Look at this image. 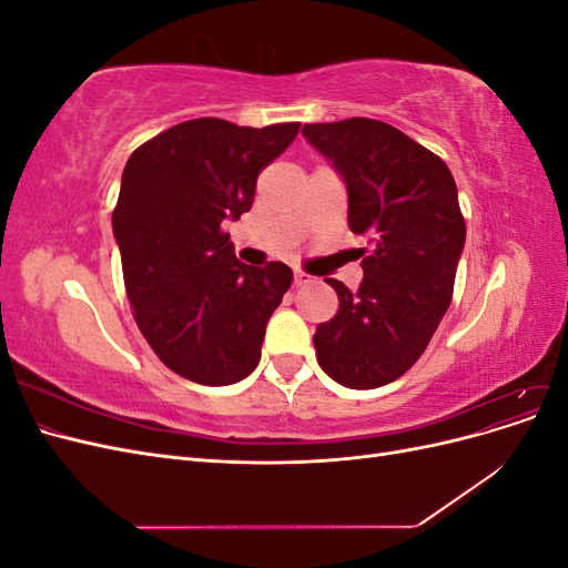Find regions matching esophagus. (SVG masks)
Segmentation results:
<instances>
[{
    "instance_id": "1",
    "label": "esophagus",
    "mask_w": 568,
    "mask_h": 568,
    "mask_svg": "<svg viewBox=\"0 0 568 568\" xmlns=\"http://www.w3.org/2000/svg\"><path fill=\"white\" fill-rule=\"evenodd\" d=\"M311 282H313L311 274H305V272H296L294 274V286H307Z\"/></svg>"
}]
</instances>
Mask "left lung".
I'll return each instance as SVG.
<instances>
[{"label":"left lung","mask_w":568,"mask_h":568,"mask_svg":"<svg viewBox=\"0 0 568 568\" xmlns=\"http://www.w3.org/2000/svg\"><path fill=\"white\" fill-rule=\"evenodd\" d=\"M303 136L334 165L348 192V227L369 236L365 280L334 286L338 311L313 336L317 363L346 388L403 376L450 307L464 248L453 173L436 153L382 120L305 125Z\"/></svg>","instance_id":"obj_1"}]
</instances>
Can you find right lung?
<instances>
[{
	"mask_svg": "<svg viewBox=\"0 0 568 568\" xmlns=\"http://www.w3.org/2000/svg\"><path fill=\"white\" fill-rule=\"evenodd\" d=\"M298 128L196 118L125 163L113 236L134 322L161 363L189 382L230 386L261 363L267 320L294 272L236 261L222 222L251 211L257 175Z\"/></svg>",
	"mask_w": 568,
	"mask_h": 568,
	"instance_id": "add662e5",
	"label": "right lung"
}]
</instances>
